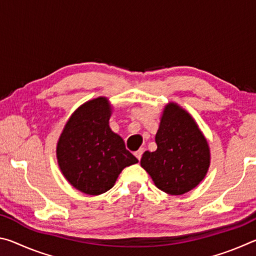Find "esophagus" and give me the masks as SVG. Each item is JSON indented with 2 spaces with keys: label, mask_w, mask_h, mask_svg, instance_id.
Returning <instances> with one entry per match:
<instances>
[{
  "label": "esophagus",
  "mask_w": 256,
  "mask_h": 256,
  "mask_svg": "<svg viewBox=\"0 0 256 256\" xmlns=\"http://www.w3.org/2000/svg\"><path fill=\"white\" fill-rule=\"evenodd\" d=\"M144 148H140L138 149V151H136V152H134V156H136V157L140 160L141 159V157H142V154H144Z\"/></svg>",
  "instance_id": "1"
}]
</instances>
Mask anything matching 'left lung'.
Instances as JSON below:
<instances>
[{
	"label": "left lung",
	"mask_w": 256,
	"mask_h": 256,
	"mask_svg": "<svg viewBox=\"0 0 256 256\" xmlns=\"http://www.w3.org/2000/svg\"><path fill=\"white\" fill-rule=\"evenodd\" d=\"M157 150L146 151L141 167L154 185L170 196H182L204 180L210 148L196 120L176 102H168L156 134Z\"/></svg>",
	"instance_id": "8db88e82"
}]
</instances>
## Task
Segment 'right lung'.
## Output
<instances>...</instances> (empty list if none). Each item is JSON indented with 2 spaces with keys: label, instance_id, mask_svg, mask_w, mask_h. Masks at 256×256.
I'll use <instances>...</instances> for the list:
<instances>
[{
  "label": "right lung",
  "instance_id": "right-lung-1",
  "mask_svg": "<svg viewBox=\"0 0 256 256\" xmlns=\"http://www.w3.org/2000/svg\"><path fill=\"white\" fill-rule=\"evenodd\" d=\"M112 112L106 97L82 104L68 120L56 144L63 176L88 196L107 192L125 167L138 162L125 148L123 138L110 128Z\"/></svg>",
  "mask_w": 256,
  "mask_h": 256
}]
</instances>
